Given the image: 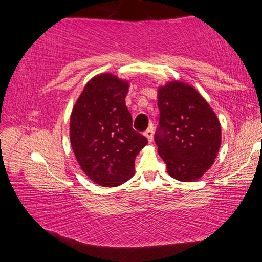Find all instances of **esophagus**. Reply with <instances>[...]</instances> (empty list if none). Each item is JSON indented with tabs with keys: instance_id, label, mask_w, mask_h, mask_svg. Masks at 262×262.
<instances>
[{
	"instance_id": "obj_1",
	"label": "esophagus",
	"mask_w": 262,
	"mask_h": 262,
	"mask_svg": "<svg viewBox=\"0 0 262 262\" xmlns=\"http://www.w3.org/2000/svg\"><path fill=\"white\" fill-rule=\"evenodd\" d=\"M144 136L147 137L148 139V141H149V143H151L152 142V139H154V129H152V126H150L147 130H145V133H144Z\"/></svg>"
}]
</instances>
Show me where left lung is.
<instances>
[{
  "label": "left lung",
  "instance_id": "1",
  "mask_svg": "<svg viewBox=\"0 0 262 262\" xmlns=\"http://www.w3.org/2000/svg\"><path fill=\"white\" fill-rule=\"evenodd\" d=\"M157 99L159 128L155 141L167 173L183 183L199 180L219 154V118L200 92L183 81L159 85Z\"/></svg>",
  "mask_w": 262,
  "mask_h": 262
}]
</instances>
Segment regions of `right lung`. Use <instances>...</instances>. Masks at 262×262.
<instances>
[{
  "mask_svg": "<svg viewBox=\"0 0 262 262\" xmlns=\"http://www.w3.org/2000/svg\"><path fill=\"white\" fill-rule=\"evenodd\" d=\"M129 81L98 74L84 86L70 114V144L79 167L103 187H117L135 172V158L148 143L133 129L126 106Z\"/></svg>",
  "mask_w": 262,
  "mask_h": 262,
  "instance_id": "add662e5",
  "label": "right lung"
}]
</instances>
